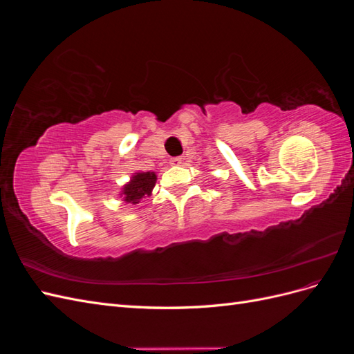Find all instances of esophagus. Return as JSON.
Masks as SVG:
<instances>
[{
    "mask_svg": "<svg viewBox=\"0 0 354 354\" xmlns=\"http://www.w3.org/2000/svg\"><path fill=\"white\" fill-rule=\"evenodd\" d=\"M169 164L173 165V167H180L181 164H183V159H181V158H173V159L169 160Z\"/></svg>",
    "mask_w": 354,
    "mask_h": 354,
    "instance_id": "1",
    "label": "esophagus"
}]
</instances>
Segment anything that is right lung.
Returning <instances> with one entry per match:
<instances>
[{
	"label": "right lung",
	"instance_id": "1",
	"mask_svg": "<svg viewBox=\"0 0 354 354\" xmlns=\"http://www.w3.org/2000/svg\"><path fill=\"white\" fill-rule=\"evenodd\" d=\"M156 183L155 173H136L131 180L122 187L121 196L127 203H140L146 196L152 194Z\"/></svg>",
	"mask_w": 354,
	"mask_h": 354
}]
</instances>
